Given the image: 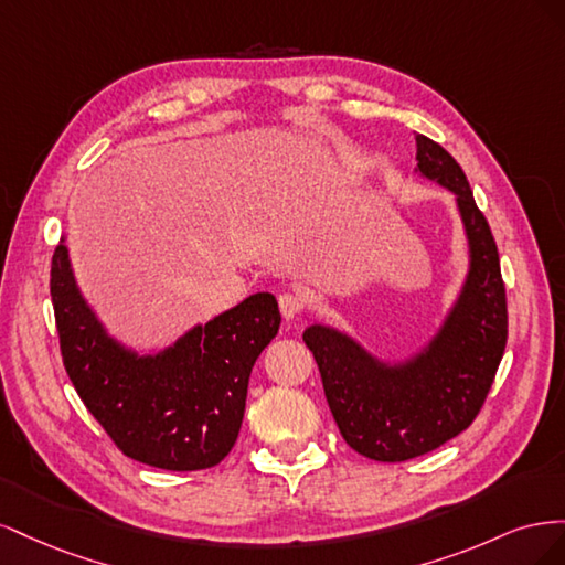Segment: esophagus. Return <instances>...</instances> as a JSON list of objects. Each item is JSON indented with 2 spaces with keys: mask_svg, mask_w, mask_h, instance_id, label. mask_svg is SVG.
<instances>
[{
  "mask_svg": "<svg viewBox=\"0 0 565 565\" xmlns=\"http://www.w3.org/2000/svg\"><path fill=\"white\" fill-rule=\"evenodd\" d=\"M278 306H280V313H282L285 320H295L301 313V309H303V301L297 295H289L287 292V295H280Z\"/></svg>",
  "mask_w": 565,
  "mask_h": 565,
  "instance_id": "34e87169",
  "label": "esophagus"
}]
</instances>
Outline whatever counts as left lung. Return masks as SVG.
<instances>
[{"instance_id": "left-lung-1", "label": "left lung", "mask_w": 565, "mask_h": 565, "mask_svg": "<svg viewBox=\"0 0 565 565\" xmlns=\"http://www.w3.org/2000/svg\"><path fill=\"white\" fill-rule=\"evenodd\" d=\"M415 174L455 195L467 237V273L436 332L403 358H386L330 322L311 320L332 417L349 446L374 461H405L461 434L481 409L507 347V299L486 216L448 150L417 134Z\"/></svg>"}]
</instances>
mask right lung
Returning a JSON list of instances; mask_svg holds the SVG:
<instances>
[{"label": "right lung", "instance_id": "add662e5", "mask_svg": "<svg viewBox=\"0 0 565 565\" xmlns=\"http://www.w3.org/2000/svg\"><path fill=\"white\" fill-rule=\"evenodd\" d=\"M61 243L51 259L67 377L127 457L167 471L210 469L235 446L256 358L280 330L278 299L256 292L158 349L110 332L77 282Z\"/></svg>", "mask_w": 565, "mask_h": 565}]
</instances>
